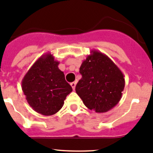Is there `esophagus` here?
<instances>
[{
    "label": "esophagus",
    "instance_id": "obj_1",
    "mask_svg": "<svg viewBox=\"0 0 153 153\" xmlns=\"http://www.w3.org/2000/svg\"><path fill=\"white\" fill-rule=\"evenodd\" d=\"M76 85V82H71V87H72V88H73V89H74V90L75 89Z\"/></svg>",
    "mask_w": 153,
    "mask_h": 153
}]
</instances>
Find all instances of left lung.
Instances as JSON below:
<instances>
[{"instance_id":"8db88e82","label":"left lung","mask_w":153,"mask_h":153,"mask_svg":"<svg viewBox=\"0 0 153 153\" xmlns=\"http://www.w3.org/2000/svg\"><path fill=\"white\" fill-rule=\"evenodd\" d=\"M90 53L79 68L82 78L76 85V92L89 110L105 113L121 99L124 74L105 54L94 49Z\"/></svg>"}]
</instances>
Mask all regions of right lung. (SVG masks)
<instances>
[{
	"mask_svg": "<svg viewBox=\"0 0 153 153\" xmlns=\"http://www.w3.org/2000/svg\"><path fill=\"white\" fill-rule=\"evenodd\" d=\"M59 62L50 52L40 56L22 80L27 102L37 113L51 116L62 109L72 87L59 68Z\"/></svg>",
	"mask_w": 153,
	"mask_h": 153,
	"instance_id": "add662e5",
	"label": "right lung"
}]
</instances>
